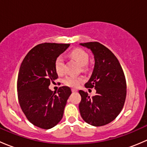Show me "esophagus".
<instances>
[{
  "mask_svg": "<svg viewBox=\"0 0 147 147\" xmlns=\"http://www.w3.org/2000/svg\"><path fill=\"white\" fill-rule=\"evenodd\" d=\"M77 91H78V90H77L76 89H72V92H76Z\"/></svg>",
  "mask_w": 147,
  "mask_h": 147,
  "instance_id": "esophagus-1",
  "label": "esophagus"
}]
</instances>
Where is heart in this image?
Here are the masks:
<instances>
[{
    "instance_id": "b5f03b06",
    "label": "heart",
    "mask_w": 147,
    "mask_h": 147,
    "mask_svg": "<svg viewBox=\"0 0 147 147\" xmlns=\"http://www.w3.org/2000/svg\"><path fill=\"white\" fill-rule=\"evenodd\" d=\"M69 55L76 60L80 66H82V69L85 68V65L88 63L89 57L88 54L84 50L81 48H75L70 52ZM55 69L58 75H61L64 72V60L61 56L56 58L55 61ZM82 82L83 79L80 77L67 76L63 80V82L65 85L70 87H78Z\"/></svg>"
}]
</instances>
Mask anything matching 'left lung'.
<instances>
[{
    "label": "left lung",
    "instance_id": "1",
    "mask_svg": "<svg viewBox=\"0 0 147 147\" xmlns=\"http://www.w3.org/2000/svg\"><path fill=\"white\" fill-rule=\"evenodd\" d=\"M80 45L90 49L94 55V69L84 86L94 87L96 94L90 97L87 92L80 90V112L88 124L104 126L113 121L124 107L127 95L125 76L116 56L105 45L98 42Z\"/></svg>",
    "mask_w": 147,
    "mask_h": 147
}]
</instances>
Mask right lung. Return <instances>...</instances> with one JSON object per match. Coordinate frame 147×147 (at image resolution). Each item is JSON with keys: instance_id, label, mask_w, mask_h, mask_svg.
<instances>
[{"instance_id": "add662e5", "label": "right lung", "mask_w": 147, "mask_h": 147, "mask_svg": "<svg viewBox=\"0 0 147 147\" xmlns=\"http://www.w3.org/2000/svg\"><path fill=\"white\" fill-rule=\"evenodd\" d=\"M69 44H39L23 59L17 81L18 97L22 111L33 125L49 129L62 119L71 89L60 87L57 93L49 89L57 79L55 61Z\"/></svg>"}]
</instances>
